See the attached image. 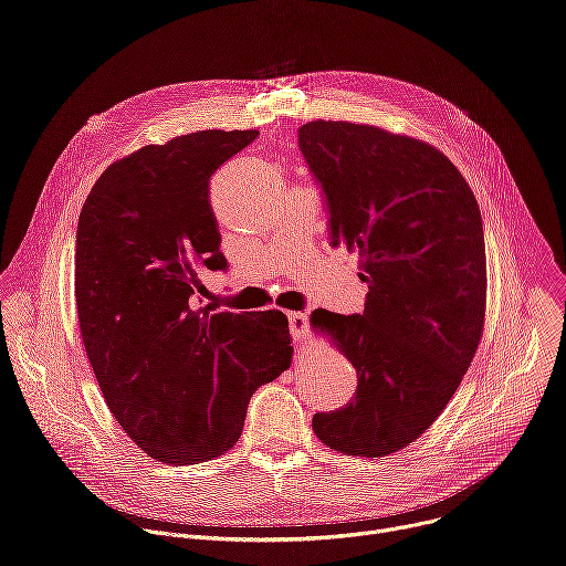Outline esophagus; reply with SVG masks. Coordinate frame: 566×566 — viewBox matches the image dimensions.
I'll return each mask as SVG.
<instances>
[{
  "label": "esophagus",
  "instance_id": "esophagus-1",
  "mask_svg": "<svg viewBox=\"0 0 566 566\" xmlns=\"http://www.w3.org/2000/svg\"><path fill=\"white\" fill-rule=\"evenodd\" d=\"M289 327L295 340H308V315L306 313H289Z\"/></svg>",
  "mask_w": 566,
  "mask_h": 566
}]
</instances>
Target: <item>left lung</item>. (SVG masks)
<instances>
[{"instance_id": "1", "label": "left lung", "mask_w": 566, "mask_h": 566, "mask_svg": "<svg viewBox=\"0 0 566 566\" xmlns=\"http://www.w3.org/2000/svg\"><path fill=\"white\" fill-rule=\"evenodd\" d=\"M297 138L327 197L332 244L358 253L369 289L358 315H311L358 376L347 406L317 412L313 432L345 454L387 457L439 419L483 336L481 212L457 166L426 140L322 118Z\"/></svg>"}]
</instances>
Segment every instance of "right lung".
Returning a JSON list of instances; mask_svg holds the SVG:
<instances>
[{
	"instance_id": "1",
	"label": "right lung",
	"mask_w": 566,
	"mask_h": 566,
	"mask_svg": "<svg viewBox=\"0 0 566 566\" xmlns=\"http://www.w3.org/2000/svg\"><path fill=\"white\" fill-rule=\"evenodd\" d=\"M258 129H206L145 145L98 177L77 219L75 308L107 408L151 459L192 465L228 452L251 396L291 365L282 311L192 300L223 271L210 177Z\"/></svg>"
}]
</instances>
